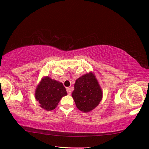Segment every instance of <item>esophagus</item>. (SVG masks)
<instances>
[{
	"instance_id": "34e87169",
	"label": "esophagus",
	"mask_w": 149,
	"mask_h": 149,
	"mask_svg": "<svg viewBox=\"0 0 149 149\" xmlns=\"http://www.w3.org/2000/svg\"><path fill=\"white\" fill-rule=\"evenodd\" d=\"M66 90H67L68 93L69 94V95H70V94L72 93V90H71L70 87H67V88H66Z\"/></svg>"
}]
</instances>
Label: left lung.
Here are the masks:
<instances>
[{"label": "left lung", "mask_w": 149, "mask_h": 149, "mask_svg": "<svg viewBox=\"0 0 149 149\" xmlns=\"http://www.w3.org/2000/svg\"><path fill=\"white\" fill-rule=\"evenodd\" d=\"M72 95L77 109L87 113L100 104L103 92L95 75L89 72L76 79Z\"/></svg>", "instance_id": "obj_1"}]
</instances>
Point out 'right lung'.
I'll list each match as a JSON object with an SVG mask.
<instances>
[{"mask_svg": "<svg viewBox=\"0 0 149 149\" xmlns=\"http://www.w3.org/2000/svg\"><path fill=\"white\" fill-rule=\"evenodd\" d=\"M67 94L62 83L47 76L43 77L38 85L35 98L42 109L51 111L57 107L62 97Z\"/></svg>", "mask_w": 149, "mask_h": 149, "instance_id": "obj_1", "label": "right lung"}]
</instances>
